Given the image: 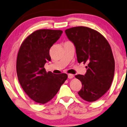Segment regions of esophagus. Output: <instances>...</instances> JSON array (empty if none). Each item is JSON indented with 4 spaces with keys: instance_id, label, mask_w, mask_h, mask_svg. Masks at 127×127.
I'll list each match as a JSON object with an SVG mask.
<instances>
[{
    "instance_id": "34e87169",
    "label": "esophagus",
    "mask_w": 127,
    "mask_h": 127,
    "mask_svg": "<svg viewBox=\"0 0 127 127\" xmlns=\"http://www.w3.org/2000/svg\"><path fill=\"white\" fill-rule=\"evenodd\" d=\"M68 78L69 79H72V78H73L74 77V75H73V74H72V73H69L68 75Z\"/></svg>"
}]
</instances>
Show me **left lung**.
I'll use <instances>...</instances> for the list:
<instances>
[{"label":"left lung","instance_id":"obj_1","mask_svg":"<svg viewBox=\"0 0 127 127\" xmlns=\"http://www.w3.org/2000/svg\"><path fill=\"white\" fill-rule=\"evenodd\" d=\"M76 48L78 63L88 64L85 75H76L82 88L78 94L84 100L94 102L110 88L115 71V61L110 45L98 31L85 26L65 30Z\"/></svg>","mask_w":127,"mask_h":127}]
</instances>
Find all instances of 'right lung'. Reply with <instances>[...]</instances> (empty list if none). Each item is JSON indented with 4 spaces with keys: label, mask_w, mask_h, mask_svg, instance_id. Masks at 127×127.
Returning <instances> with one entry per match:
<instances>
[{
    "label": "right lung",
    "mask_w": 127,
    "mask_h": 127,
    "mask_svg": "<svg viewBox=\"0 0 127 127\" xmlns=\"http://www.w3.org/2000/svg\"><path fill=\"white\" fill-rule=\"evenodd\" d=\"M62 31L39 29L23 40L16 59V72L23 91L33 101L46 104L52 99L68 78L66 73L54 74L44 68L51 61L49 50Z\"/></svg>",
    "instance_id": "1"
}]
</instances>
